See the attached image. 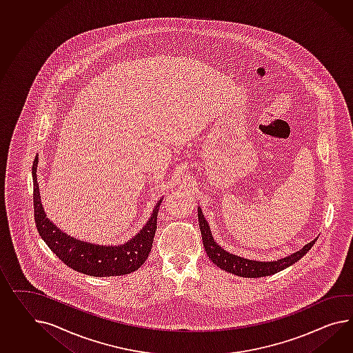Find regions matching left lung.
<instances>
[{"mask_svg": "<svg viewBox=\"0 0 353 353\" xmlns=\"http://www.w3.org/2000/svg\"><path fill=\"white\" fill-rule=\"evenodd\" d=\"M197 211H199V224L201 235H202V243L206 250L208 259L214 262L217 268L230 272V274H234L236 276H242V278L269 276V275L276 274V272L290 268L293 263L299 261L311 250V247L315 244L317 239L315 238L310 243L305 244L297 252L292 253V254H288L283 259L274 260V261L250 260V259L236 256L234 253L228 252L224 248H221V245H219L216 241L214 239L211 229L208 226V220L205 219V215H203L201 208H197Z\"/></svg>", "mask_w": 353, "mask_h": 353, "instance_id": "8db88e82", "label": "left lung"}]
</instances>
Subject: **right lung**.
<instances>
[{"label":"right lung","instance_id":"obj_1","mask_svg":"<svg viewBox=\"0 0 353 353\" xmlns=\"http://www.w3.org/2000/svg\"><path fill=\"white\" fill-rule=\"evenodd\" d=\"M37 166L38 156H36L32 168L37 230L50 250L65 265L75 272L103 278L127 275L136 272L145 263L154 243V232L157 229V212L163 202V197L157 201L145 226L125 243L111 245L91 243L66 234L47 217L39 196Z\"/></svg>","mask_w":353,"mask_h":353}]
</instances>
